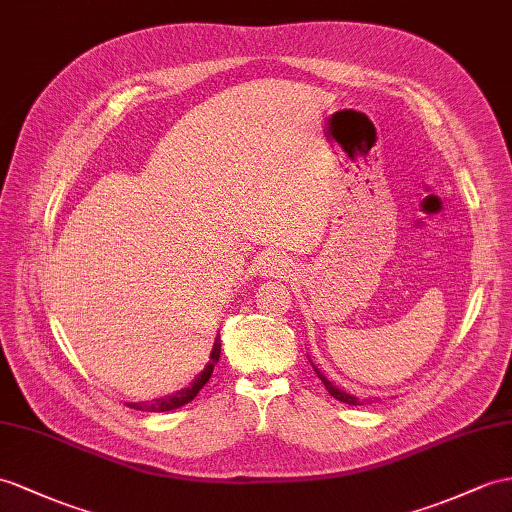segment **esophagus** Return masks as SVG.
Returning <instances> with one entry per match:
<instances>
[{"label":"esophagus","mask_w":512,"mask_h":512,"mask_svg":"<svg viewBox=\"0 0 512 512\" xmlns=\"http://www.w3.org/2000/svg\"><path fill=\"white\" fill-rule=\"evenodd\" d=\"M258 269H260V276H265V278H271V276L282 278L291 271V260L280 256V254H269L260 260Z\"/></svg>","instance_id":"esophagus-1"}]
</instances>
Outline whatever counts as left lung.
Returning a JSON list of instances; mask_svg holds the SVG:
<instances>
[{
	"mask_svg": "<svg viewBox=\"0 0 512 512\" xmlns=\"http://www.w3.org/2000/svg\"><path fill=\"white\" fill-rule=\"evenodd\" d=\"M310 360V358H308ZM310 365H313V369H315V373H317V376H319V380L323 382V384H326V391L334 397V400H339V402H343V404H350V406H363L365 402H360L358 400V397L356 395H350V393H345L343 389H339V386H334L326 376H323V373L315 367V363H313V360H310Z\"/></svg>",
	"mask_w": 512,
	"mask_h": 512,
	"instance_id": "8db88e82",
	"label": "left lung"
}]
</instances>
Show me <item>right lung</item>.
<instances>
[{"label":"right lung","mask_w":512,"mask_h":512,"mask_svg":"<svg viewBox=\"0 0 512 512\" xmlns=\"http://www.w3.org/2000/svg\"><path fill=\"white\" fill-rule=\"evenodd\" d=\"M219 356H221V336L217 334V339L213 343V352H210V360L206 363L204 371L199 373V376L189 386H184V389L171 393V395L158 397V400H152V402H128L126 406H130L134 410H147V413H167V410H176L184 404H189L193 397L204 389V384L210 380V376H213V369L219 363Z\"/></svg>","instance_id":"1"}]
</instances>
